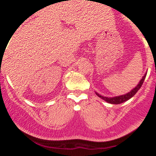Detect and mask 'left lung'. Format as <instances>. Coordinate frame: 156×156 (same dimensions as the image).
Returning a JSON list of instances; mask_svg holds the SVG:
<instances>
[{
  "mask_svg": "<svg viewBox=\"0 0 156 156\" xmlns=\"http://www.w3.org/2000/svg\"><path fill=\"white\" fill-rule=\"evenodd\" d=\"M147 73H145L144 75V76L141 78V79L140 80V81L138 82L137 85L134 87V88H132L130 92H128L127 93L123 94V95H117V96H113V97H106V96H104V95H102L98 93L97 92H95V94L99 96V98H101L102 99H103L104 101H106L108 103H110V104H120L122 102H124L126 101H127L128 99H130V98H132L134 95L136 94V92L139 90L140 88L142 85L143 82H144V79H145V77H146Z\"/></svg>",
  "mask_w": 156,
  "mask_h": 156,
  "instance_id": "obj_1",
  "label": "left lung"
}]
</instances>
